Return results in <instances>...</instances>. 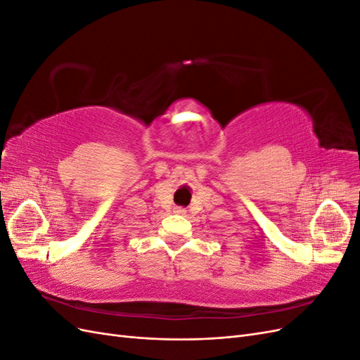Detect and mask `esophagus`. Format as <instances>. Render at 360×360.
I'll return each mask as SVG.
<instances>
[{
	"label": "esophagus",
	"mask_w": 360,
	"mask_h": 360,
	"mask_svg": "<svg viewBox=\"0 0 360 360\" xmlns=\"http://www.w3.org/2000/svg\"><path fill=\"white\" fill-rule=\"evenodd\" d=\"M176 212H177V213H183L184 210H183V209H176Z\"/></svg>",
	"instance_id": "obj_1"
}]
</instances>
